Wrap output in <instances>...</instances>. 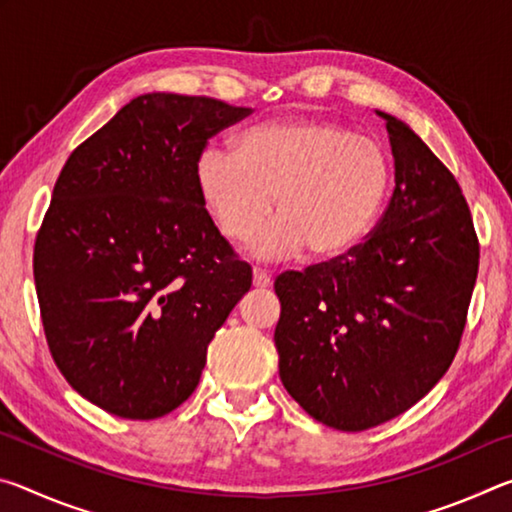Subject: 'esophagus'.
I'll return each instance as SVG.
<instances>
[{"label":"esophagus","mask_w":512,"mask_h":512,"mask_svg":"<svg viewBox=\"0 0 512 512\" xmlns=\"http://www.w3.org/2000/svg\"><path fill=\"white\" fill-rule=\"evenodd\" d=\"M271 275H268L266 271H262V268H255V273H253V284L257 289H268L271 287Z\"/></svg>","instance_id":"1"}]
</instances>
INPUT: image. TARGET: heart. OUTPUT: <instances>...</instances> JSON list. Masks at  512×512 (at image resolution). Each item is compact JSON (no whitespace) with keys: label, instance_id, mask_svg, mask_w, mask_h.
Listing matches in <instances>:
<instances>
[{"label":"heart","instance_id":"b5f03b06","mask_svg":"<svg viewBox=\"0 0 512 512\" xmlns=\"http://www.w3.org/2000/svg\"><path fill=\"white\" fill-rule=\"evenodd\" d=\"M196 187L216 225L246 241L277 196L282 216L253 241L257 257L300 253L332 259L359 246L391 187L381 144L323 119L266 121L241 133L232 151L207 146Z\"/></svg>","mask_w":512,"mask_h":512}]
</instances>
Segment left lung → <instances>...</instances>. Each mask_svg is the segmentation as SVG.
<instances>
[{"label": "left lung", "mask_w": 512, "mask_h": 512, "mask_svg": "<svg viewBox=\"0 0 512 512\" xmlns=\"http://www.w3.org/2000/svg\"><path fill=\"white\" fill-rule=\"evenodd\" d=\"M395 189L363 244L275 277L280 379L311 418L341 431L422 400L461 345L479 237L454 173L404 121L384 115Z\"/></svg>", "instance_id": "obj_1"}]
</instances>
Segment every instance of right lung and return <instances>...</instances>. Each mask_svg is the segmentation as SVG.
<instances>
[{"mask_svg": "<svg viewBox=\"0 0 512 512\" xmlns=\"http://www.w3.org/2000/svg\"><path fill=\"white\" fill-rule=\"evenodd\" d=\"M250 112L142 94L60 171L33 277L51 357L99 409L128 420L178 409L196 391L214 332L253 284L196 187L207 142Z\"/></svg>", "mask_w": 512, "mask_h": 512, "instance_id": "1", "label": "right lung"}]
</instances>
